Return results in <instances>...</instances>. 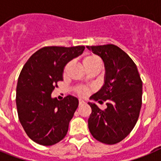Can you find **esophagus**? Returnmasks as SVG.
Here are the masks:
<instances>
[{
  "instance_id": "1",
  "label": "esophagus",
  "mask_w": 161,
  "mask_h": 161,
  "mask_svg": "<svg viewBox=\"0 0 161 161\" xmlns=\"http://www.w3.org/2000/svg\"><path fill=\"white\" fill-rule=\"evenodd\" d=\"M85 102L84 100H82V99H80L79 100V104L80 105H83V104H85Z\"/></svg>"
}]
</instances>
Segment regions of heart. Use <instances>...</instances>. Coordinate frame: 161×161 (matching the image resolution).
<instances>
[{
    "mask_svg": "<svg viewBox=\"0 0 161 161\" xmlns=\"http://www.w3.org/2000/svg\"><path fill=\"white\" fill-rule=\"evenodd\" d=\"M82 63H83L84 67L87 70L89 68H92L93 66H96V65H100V61H99V59L97 57L96 55H87V56H85V58L82 60ZM67 68L68 66L65 67L64 70L66 71ZM78 93H79L80 96H85V95H87L89 93V89L85 87H79L77 89Z\"/></svg>",
    "mask_w": 161,
    "mask_h": 161,
    "instance_id": "heart-1",
    "label": "heart"
}]
</instances>
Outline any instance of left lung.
Here are the masks:
<instances>
[{
  "mask_svg": "<svg viewBox=\"0 0 161 161\" xmlns=\"http://www.w3.org/2000/svg\"><path fill=\"white\" fill-rule=\"evenodd\" d=\"M86 47L102 58L105 66L104 84L90 100L107 101L102 110L93 102L88 126L93 138L114 144L128 136L139 119L143 83L137 67L127 54L113 44Z\"/></svg>",
  "mask_w": 161,
  "mask_h": 161,
  "instance_id": "left-lung-1",
  "label": "left lung"
}]
</instances>
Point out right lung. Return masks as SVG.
<instances>
[{"label": "right lung", "instance_id": "right-lung-1", "mask_svg": "<svg viewBox=\"0 0 161 161\" xmlns=\"http://www.w3.org/2000/svg\"><path fill=\"white\" fill-rule=\"evenodd\" d=\"M85 47H45L33 54L22 68L16 90L18 118L33 141L43 146L64 139L79 101L68 95L52 97L57 82L63 80L68 62L83 53Z\"/></svg>", "mask_w": 161, "mask_h": 161}]
</instances>
